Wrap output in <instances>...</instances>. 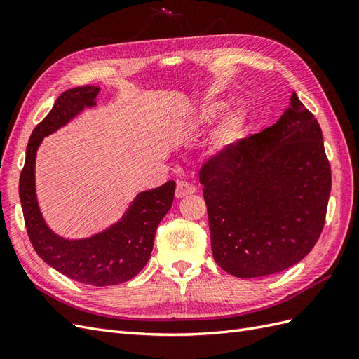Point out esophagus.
Instances as JSON below:
<instances>
[{
    "label": "esophagus",
    "mask_w": 359,
    "mask_h": 359,
    "mask_svg": "<svg viewBox=\"0 0 359 359\" xmlns=\"http://www.w3.org/2000/svg\"><path fill=\"white\" fill-rule=\"evenodd\" d=\"M194 192H196V187L192 185V183H188L185 180L177 182V188H176V197L177 198L191 196V194H194Z\"/></svg>",
    "instance_id": "esophagus-1"
}]
</instances>
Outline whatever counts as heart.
Here are the masks:
<instances>
[{"mask_svg": "<svg viewBox=\"0 0 359 359\" xmlns=\"http://www.w3.org/2000/svg\"><path fill=\"white\" fill-rule=\"evenodd\" d=\"M226 103L222 100H208L201 103L194 116H192V126L206 127L223 112ZM247 127V114L241 107L229 109L219 116L212 133H210L209 147L212 153L223 154L241 140Z\"/></svg>", "mask_w": 359, "mask_h": 359, "instance_id": "1", "label": "heart"}]
</instances>
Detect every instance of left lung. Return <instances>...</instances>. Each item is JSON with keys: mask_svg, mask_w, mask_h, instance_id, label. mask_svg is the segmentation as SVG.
<instances>
[{"mask_svg": "<svg viewBox=\"0 0 359 359\" xmlns=\"http://www.w3.org/2000/svg\"><path fill=\"white\" fill-rule=\"evenodd\" d=\"M279 121L200 170L215 262L235 278L287 270L325 226L330 165L320 124L296 92Z\"/></svg>", "mask_w": 359, "mask_h": 359, "instance_id": "1", "label": "left lung"}]
</instances>
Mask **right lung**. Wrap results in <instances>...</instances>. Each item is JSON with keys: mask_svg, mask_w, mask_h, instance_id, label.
I'll return each mask as SVG.
<instances>
[{"mask_svg": "<svg viewBox=\"0 0 359 359\" xmlns=\"http://www.w3.org/2000/svg\"><path fill=\"white\" fill-rule=\"evenodd\" d=\"M98 86H80L63 92L51 112L34 127L20 177V198L27 233L33 249L50 267L81 283L109 287L130 280L149 262L154 233L170 210L176 182L137 194L119 222L106 231L81 240H67L45 223L36 197V153L45 136L59 130L85 109L97 104Z\"/></svg>", "mask_w": 359, "mask_h": 359, "instance_id": "obj_1", "label": "right lung"}]
</instances>
